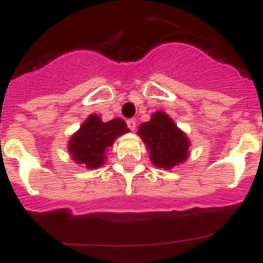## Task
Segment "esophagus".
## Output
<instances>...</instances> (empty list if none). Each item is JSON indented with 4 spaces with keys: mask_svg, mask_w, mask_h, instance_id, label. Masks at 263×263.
Returning <instances> with one entry per match:
<instances>
[{
    "mask_svg": "<svg viewBox=\"0 0 263 263\" xmlns=\"http://www.w3.org/2000/svg\"><path fill=\"white\" fill-rule=\"evenodd\" d=\"M126 124H127V127H129L130 130H136V126H137L136 120H133V118H130V120L126 121Z\"/></svg>",
    "mask_w": 263,
    "mask_h": 263,
    "instance_id": "34e87169",
    "label": "esophagus"
}]
</instances>
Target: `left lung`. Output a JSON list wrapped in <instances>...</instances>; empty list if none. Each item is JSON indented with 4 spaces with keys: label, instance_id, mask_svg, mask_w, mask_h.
<instances>
[{
    "label": "left lung",
    "instance_id": "left-lung-1",
    "mask_svg": "<svg viewBox=\"0 0 263 263\" xmlns=\"http://www.w3.org/2000/svg\"><path fill=\"white\" fill-rule=\"evenodd\" d=\"M138 134L150 150L152 162L159 168H171L187 159V137L163 111H157L141 125Z\"/></svg>",
    "mask_w": 263,
    "mask_h": 263
}]
</instances>
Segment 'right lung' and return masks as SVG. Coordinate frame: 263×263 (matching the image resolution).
I'll return each instance as SVG.
<instances>
[{
    "label": "right lung",
    "mask_w": 263,
    "mask_h": 263,
    "mask_svg": "<svg viewBox=\"0 0 263 263\" xmlns=\"http://www.w3.org/2000/svg\"><path fill=\"white\" fill-rule=\"evenodd\" d=\"M127 132L126 122L121 118L103 122L99 116L92 115L69 141V154L79 164L97 168L105 163V153L115 139Z\"/></svg>",
    "instance_id": "obj_1"
}]
</instances>
